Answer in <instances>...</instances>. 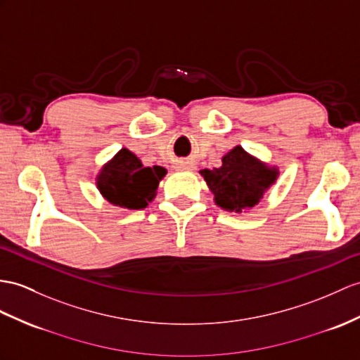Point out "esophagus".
<instances>
[{"label":"esophagus","instance_id":"34e87169","mask_svg":"<svg viewBox=\"0 0 360 360\" xmlns=\"http://www.w3.org/2000/svg\"><path fill=\"white\" fill-rule=\"evenodd\" d=\"M175 169H179V171H192L194 169V163H191V162H179V163H175Z\"/></svg>","mask_w":360,"mask_h":360}]
</instances>
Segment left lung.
Listing matches in <instances>:
<instances>
[{
  "mask_svg": "<svg viewBox=\"0 0 360 360\" xmlns=\"http://www.w3.org/2000/svg\"><path fill=\"white\" fill-rule=\"evenodd\" d=\"M218 207L227 212H249L264 198L279 177L278 166L259 160L236 145L221 159L220 168L200 171Z\"/></svg>",
  "mask_w": 360,
  "mask_h": 360,
  "instance_id": "obj_1",
  "label": "left lung"
}]
</instances>
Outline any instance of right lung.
I'll return each instance as SVG.
<instances>
[{"label":"right lung","mask_w":360,"mask_h":360,"mask_svg":"<svg viewBox=\"0 0 360 360\" xmlns=\"http://www.w3.org/2000/svg\"><path fill=\"white\" fill-rule=\"evenodd\" d=\"M166 175L163 166L145 168L142 160L127 148L105 163L96 175V188L108 203L124 209H145L155 198Z\"/></svg>","instance_id":"add662e5"}]
</instances>
